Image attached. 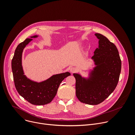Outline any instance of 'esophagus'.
I'll return each instance as SVG.
<instances>
[{
    "instance_id": "esophagus-1",
    "label": "esophagus",
    "mask_w": 135,
    "mask_h": 135,
    "mask_svg": "<svg viewBox=\"0 0 135 135\" xmlns=\"http://www.w3.org/2000/svg\"><path fill=\"white\" fill-rule=\"evenodd\" d=\"M69 70L71 73H74L76 71V69L75 67H70L69 69Z\"/></svg>"
}]
</instances>
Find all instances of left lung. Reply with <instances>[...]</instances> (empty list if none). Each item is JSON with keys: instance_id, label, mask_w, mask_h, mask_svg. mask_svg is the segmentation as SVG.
Returning <instances> with one entry per match:
<instances>
[{"instance_id": "8db88e82", "label": "left lung", "mask_w": 135, "mask_h": 135, "mask_svg": "<svg viewBox=\"0 0 135 135\" xmlns=\"http://www.w3.org/2000/svg\"><path fill=\"white\" fill-rule=\"evenodd\" d=\"M95 36L99 40L98 48L92 56L95 67L88 79L73 74L77 98L83 103L92 105L102 103L114 91L121 70V60L116 46L102 34L97 33Z\"/></svg>"}]
</instances>
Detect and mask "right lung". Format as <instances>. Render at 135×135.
I'll return each instance as SVG.
<instances>
[{"mask_svg": "<svg viewBox=\"0 0 135 135\" xmlns=\"http://www.w3.org/2000/svg\"><path fill=\"white\" fill-rule=\"evenodd\" d=\"M35 35L27 38L17 46L12 60V69L15 86L18 93L27 101L35 105H44L51 102L55 97L61 82L70 75L69 72L56 74L49 79L38 83L28 79L24 75L22 66L23 49Z\"/></svg>", "mask_w": 135, "mask_h": 135, "instance_id": "add662e5", "label": "right lung"}]
</instances>
